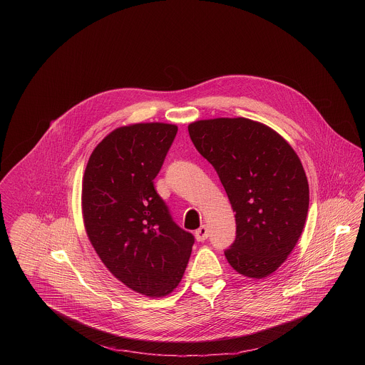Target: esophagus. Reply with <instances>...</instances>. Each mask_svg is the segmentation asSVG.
Masks as SVG:
<instances>
[{"label": "esophagus", "instance_id": "obj_1", "mask_svg": "<svg viewBox=\"0 0 365 365\" xmlns=\"http://www.w3.org/2000/svg\"><path fill=\"white\" fill-rule=\"evenodd\" d=\"M208 227H207L205 225H202L200 229H197V230H195V237H197V240H198V242H204V240H207V239H208Z\"/></svg>", "mask_w": 365, "mask_h": 365}]
</instances>
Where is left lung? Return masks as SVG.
Masks as SVG:
<instances>
[{"label": "left lung", "instance_id": "8db88e82", "mask_svg": "<svg viewBox=\"0 0 365 365\" xmlns=\"http://www.w3.org/2000/svg\"><path fill=\"white\" fill-rule=\"evenodd\" d=\"M188 132L236 212V239L226 259L245 277H268L305 226L309 185L299 157L275 130L246 118L197 120Z\"/></svg>", "mask_w": 365, "mask_h": 365}]
</instances>
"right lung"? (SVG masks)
Wrapping results in <instances>:
<instances>
[{
	"mask_svg": "<svg viewBox=\"0 0 365 365\" xmlns=\"http://www.w3.org/2000/svg\"><path fill=\"white\" fill-rule=\"evenodd\" d=\"M178 128L135 123L110 132L83 177V217L105 267L126 287L165 297L180 284L195 242L155 190Z\"/></svg>",
	"mask_w": 365,
	"mask_h": 365,
	"instance_id": "obj_1",
	"label": "right lung"
}]
</instances>
